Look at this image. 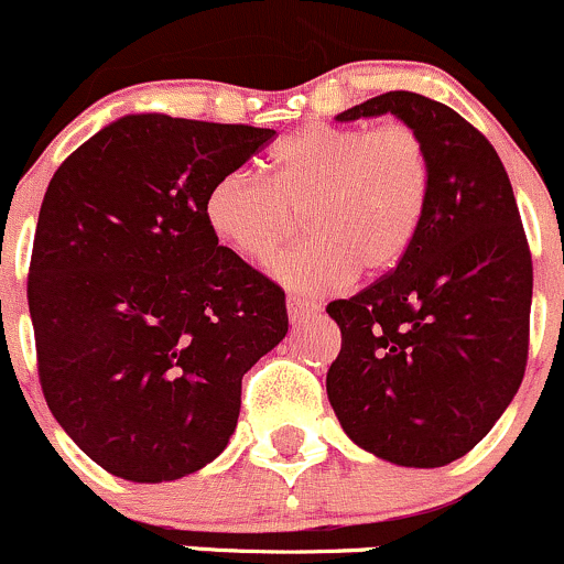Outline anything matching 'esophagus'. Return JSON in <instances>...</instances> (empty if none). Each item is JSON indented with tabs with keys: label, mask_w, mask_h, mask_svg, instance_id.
Returning a JSON list of instances; mask_svg holds the SVG:
<instances>
[{
	"label": "esophagus",
	"mask_w": 564,
	"mask_h": 564,
	"mask_svg": "<svg viewBox=\"0 0 564 564\" xmlns=\"http://www.w3.org/2000/svg\"><path fill=\"white\" fill-rule=\"evenodd\" d=\"M318 311H322V307H318L316 302H307V300H300V297H289V318H292V324L307 322V318L316 316Z\"/></svg>",
	"instance_id": "1"
}]
</instances>
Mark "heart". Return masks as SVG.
Returning <instances> with one entry per match:
<instances>
[{
  "mask_svg": "<svg viewBox=\"0 0 564 564\" xmlns=\"http://www.w3.org/2000/svg\"><path fill=\"white\" fill-rule=\"evenodd\" d=\"M430 153L405 121L305 123L270 151V177L227 170L207 186L205 224L248 262H270L302 227L313 240L272 267L278 281L322 294L354 272L383 275L408 257L430 199Z\"/></svg>",
  "mask_w": 564,
  "mask_h": 564,
  "instance_id": "heart-1",
  "label": "heart"
}]
</instances>
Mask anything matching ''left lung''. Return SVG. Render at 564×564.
<instances>
[{"mask_svg":"<svg viewBox=\"0 0 564 564\" xmlns=\"http://www.w3.org/2000/svg\"><path fill=\"white\" fill-rule=\"evenodd\" d=\"M391 112L422 134L430 199L394 270L327 313L340 354L327 394L346 435L405 467H443L484 441L521 387L532 257L491 142L448 105L387 91L337 121Z\"/></svg>","mask_w":564,"mask_h":564,"instance_id":"8db88e82","label":"left lung"}]
</instances>
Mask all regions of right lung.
<instances>
[{
    "label": "right lung",
    "instance_id": "add662e5",
    "mask_svg": "<svg viewBox=\"0 0 564 564\" xmlns=\"http://www.w3.org/2000/svg\"><path fill=\"white\" fill-rule=\"evenodd\" d=\"M272 129L123 116L47 183L29 264L37 372L56 422L138 484L227 448L242 376L286 337L281 286L218 246L205 192Z\"/></svg>",
    "mask_w": 564,
    "mask_h": 564
}]
</instances>
